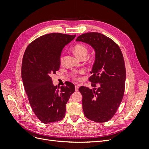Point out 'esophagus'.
Returning a JSON list of instances; mask_svg holds the SVG:
<instances>
[{
  "mask_svg": "<svg viewBox=\"0 0 149 149\" xmlns=\"http://www.w3.org/2000/svg\"><path fill=\"white\" fill-rule=\"evenodd\" d=\"M79 84H76V85H75V90H76V91H78V89H79Z\"/></svg>",
  "mask_w": 149,
  "mask_h": 149,
  "instance_id": "1",
  "label": "esophagus"
}]
</instances>
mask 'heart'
I'll return each mask as SVG.
<instances>
[{
  "instance_id": "heart-1",
  "label": "heart",
  "mask_w": 149,
  "mask_h": 149,
  "mask_svg": "<svg viewBox=\"0 0 149 149\" xmlns=\"http://www.w3.org/2000/svg\"><path fill=\"white\" fill-rule=\"evenodd\" d=\"M73 51H74V53H75V55L78 58H81L83 56H85V57L86 56L88 52V49L87 47H86L83 44H76L73 48ZM63 60V58L61 57V60ZM73 78L76 79H79V78L78 77L77 74H74Z\"/></svg>"
}]
</instances>
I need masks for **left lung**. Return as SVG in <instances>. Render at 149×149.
I'll return each mask as SVG.
<instances>
[{
	"label": "left lung",
	"mask_w": 149,
	"mask_h": 149,
	"mask_svg": "<svg viewBox=\"0 0 149 149\" xmlns=\"http://www.w3.org/2000/svg\"><path fill=\"white\" fill-rule=\"evenodd\" d=\"M77 42L91 45L95 51V61L89 81L93 89L82 86L84 116L96 123H105L114 116L123 100L125 81V68L119 47L106 35L89 32L79 35Z\"/></svg>",
	"instance_id": "left-lung-1"
}]
</instances>
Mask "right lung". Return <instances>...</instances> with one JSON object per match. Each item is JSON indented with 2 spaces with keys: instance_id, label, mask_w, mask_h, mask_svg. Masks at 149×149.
<instances>
[{
  "instance_id": "add662e5",
  "label": "right lung",
  "mask_w": 149,
  "mask_h": 149,
  "mask_svg": "<svg viewBox=\"0 0 149 149\" xmlns=\"http://www.w3.org/2000/svg\"><path fill=\"white\" fill-rule=\"evenodd\" d=\"M74 35L52 33L41 36L30 43L24 53L22 78L30 106L44 124L61 120L65 116L66 104L75 91L74 85L67 81L57 87L51 75L60 66L62 49Z\"/></svg>"
}]
</instances>
